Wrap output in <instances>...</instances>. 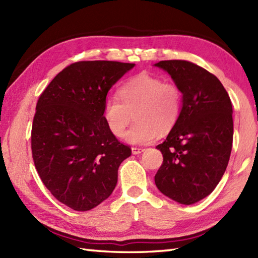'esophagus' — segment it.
<instances>
[{
	"label": "esophagus",
	"instance_id": "34e87169",
	"mask_svg": "<svg viewBox=\"0 0 258 258\" xmlns=\"http://www.w3.org/2000/svg\"><path fill=\"white\" fill-rule=\"evenodd\" d=\"M142 152H144L143 149H139V147H132V153L134 155H139Z\"/></svg>",
	"mask_w": 258,
	"mask_h": 258
}]
</instances>
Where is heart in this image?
I'll list each match as a JSON object with an SVG mask.
<instances>
[{
  "label": "heart",
  "mask_w": 258,
  "mask_h": 258,
  "mask_svg": "<svg viewBox=\"0 0 258 258\" xmlns=\"http://www.w3.org/2000/svg\"><path fill=\"white\" fill-rule=\"evenodd\" d=\"M118 96L109 94L103 103L102 115L114 136L122 138L133 115L136 122L125 134L127 143L147 145L160 131H171L182 112V93L177 85L157 76L141 73L119 90Z\"/></svg>",
  "instance_id": "1"
}]
</instances>
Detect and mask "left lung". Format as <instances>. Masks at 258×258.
Segmentation results:
<instances>
[{"label":"left lung","instance_id":"1","mask_svg":"<svg viewBox=\"0 0 258 258\" xmlns=\"http://www.w3.org/2000/svg\"><path fill=\"white\" fill-rule=\"evenodd\" d=\"M155 67L171 75L182 93V112L166 140L156 149L163 164L157 188L169 199L191 205L215 189L226 171L233 144V107L215 75L182 59Z\"/></svg>","mask_w":258,"mask_h":258}]
</instances>
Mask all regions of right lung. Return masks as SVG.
<instances>
[{
  "instance_id": "1",
  "label": "right lung",
  "mask_w": 258,
  "mask_h": 258,
  "mask_svg": "<svg viewBox=\"0 0 258 258\" xmlns=\"http://www.w3.org/2000/svg\"><path fill=\"white\" fill-rule=\"evenodd\" d=\"M133 63L82 61L59 72L42 93L32 125L36 171L57 201L85 212L112 194L117 171L132 154L109 132L103 103Z\"/></svg>"
}]
</instances>
